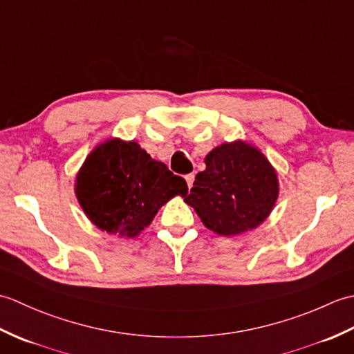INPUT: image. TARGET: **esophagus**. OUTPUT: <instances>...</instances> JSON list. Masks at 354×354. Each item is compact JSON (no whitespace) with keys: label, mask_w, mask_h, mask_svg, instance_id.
<instances>
[{"label":"esophagus","mask_w":354,"mask_h":354,"mask_svg":"<svg viewBox=\"0 0 354 354\" xmlns=\"http://www.w3.org/2000/svg\"><path fill=\"white\" fill-rule=\"evenodd\" d=\"M185 181H187V184H189V187H192L194 183V173H189V175H185Z\"/></svg>","instance_id":"obj_1"}]
</instances>
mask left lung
<instances>
[{"mask_svg": "<svg viewBox=\"0 0 354 354\" xmlns=\"http://www.w3.org/2000/svg\"><path fill=\"white\" fill-rule=\"evenodd\" d=\"M184 201L194 208L208 230L236 236L266 219L278 196L272 165L257 149L243 141L227 142L205 156Z\"/></svg>", "mask_w": 354, "mask_h": 354, "instance_id": "left-lung-1", "label": "left lung"}]
</instances>
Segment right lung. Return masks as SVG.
Here are the masks:
<instances>
[{"instance_id": "obj_1", "label": "right lung", "mask_w": 354, "mask_h": 354, "mask_svg": "<svg viewBox=\"0 0 354 354\" xmlns=\"http://www.w3.org/2000/svg\"><path fill=\"white\" fill-rule=\"evenodd\" d=\"M185 179L150 158L137 142L109 140L89 153L76 181L79 204L94 225L135 237L165 202L187 193Z\"/></svg>"}]
</instances>
